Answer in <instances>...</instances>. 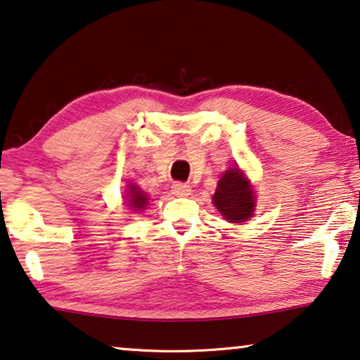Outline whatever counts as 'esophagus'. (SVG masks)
Masks as SVG:
<instances>
[{
    "mask_svg": "<svg viewBox=\"0 0 360 360\" xmlns=\"http://www.w3.org/2000/svg\"><path fill=\"white\" fill-rule=\"evenodd\" d=\"M171 191H173L176 197H187L192 189L189 184H184V182H174V184L171 186Z\"/></svg>",
    "mask_w": 360,
    "mask_h": 360,
    "instance_id": "esophagus-1",
    "label": "esophagus"
}]
</instances>
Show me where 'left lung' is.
I'll return each mask as SVG.
<instances>
[{
  "mask_svg": "<svg viewBox=\"0 0 360 360\" xmlns=\"http://www.w3.org/2000/svg\"><path fill=\"white\" fill-rule=\"evenodd\" d=\"M255 198L250 181L245 178L242 169L233 167L221 176L213 195V203L227 221L240 224L253 216L256 207Z\"/></svg>",
  "mask_w": 360,
  "mask_h": 360,
  "instance_id": "left-lung-1",
  "label": "left lung"
}]
</instances>
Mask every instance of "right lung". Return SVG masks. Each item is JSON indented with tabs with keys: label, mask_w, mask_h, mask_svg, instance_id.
I'll use <instances>...</instances> for the list:
<instances>
[{
	"label": "right lung",
	"mask_w": 360,
	"mask_h": 360,
	"mask_svg": "<svg viewBox=\"0 0 360 360\" xmlns=\"http://www.w3.org/2000/svg\"><path fill=\"white\" fill-rule=\"evenodd\" d=\"M124 203H127V207H129L133 211H139V210H144L146 205L149 203V198H147L146 192L141 191L139 186L133 184V182H129L128 184V189L127 193H124Z\"/></svg>",
	"instance_id": "right-lung-1"
}]
</instances>
